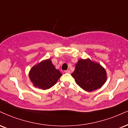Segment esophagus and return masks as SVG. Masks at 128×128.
Here are the masks:
<instances>
[{
	"instance_id": "34e87169",
	"label": "esophagus",
	"mask_w": 128,
	"mask_h": 128,
	"mask_svg": "<svg viewBox=\"0 0 128 128\" xmlns=\"http://www.w3.org/2000/svg\"><path fill=\"white\" fill-rule=\"evenodd\" d=\"M64 72H65L66 73H70V71L69 70H67L64 71Z\"/></svg>"
}]
</instances>
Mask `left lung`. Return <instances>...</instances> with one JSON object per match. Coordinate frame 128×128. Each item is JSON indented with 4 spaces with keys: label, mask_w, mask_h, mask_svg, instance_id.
Listing matches in <instances>:
<instances>
[{
    "label": "left lung",
    "mask_w": 128,
    "mask_h": 128,
    "mask_svg": "<svg viewBox=\"0 0 128 128\" xmlns=\"http://www.w3.org/2000/svg\"><path fill=\"white\" fill-rule=\"evenodd\" d=\"M72 76L81 88L88 92L100 88L107 79L105 69L89 59L79 60Z\"/></svg>",
    "instance_id": "obj_1"
}]
</instances>
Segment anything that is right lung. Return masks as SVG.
Returning a JSON list of instances; mask_svg holds the SVG:
<instances>
[{
    "instance_id": "add662e5",
    "label": "right lung",
    "mask_w": 128,
    "mask_h": 128,
    "mask_svg": "<svg viewBox=\"0 0 128 128\" xmlns=\"http://www.w3.org/2000/svg\"><path fill=\"white\" fill-rule=\"evenodd\" d=\"M62 75L59 70L55 68L49 59L34 66L29 73L33 85L44 90L53 86Z\"/></svg>"
}]
</instances>
